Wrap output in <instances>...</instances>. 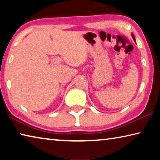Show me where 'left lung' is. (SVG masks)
<instances>
[{
    "instance_id": "left-lung-1",
    "label": "left lung",
    "mask_w": 160,
    "mask_h": 160,
    "mask_svg": "<svg viewBox=\"0 0 160 160\" xmlns=\"http://www.w3.org/2000/svg\"><path fill=\"white\" fill-rule=\"evenodd\" d=\"M132 39H133V40H134V41H135V37H134V35H133V34H132Z\"/></svg>"
}]
</instances>
